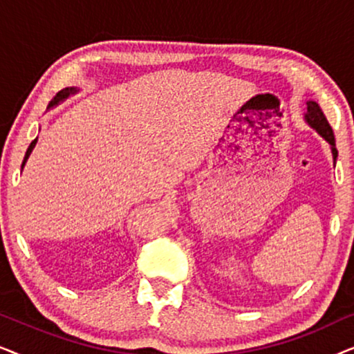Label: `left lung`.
I'll return each mask as SVG.
<instances>
[{"instance_id":"left-lung-1","label":"left lung","mask_w":354,"mask_h":354,"mask_svg":"<svg viewBox=\"0 0 354 354\" xmlns=\"http://www.w3.org/2000/svg\"><path fill=\"white\" fill-rule=\"evenodd\" d=\"M306 104H308V113H306V115H304V119L308 120V124L311 125V127L316 130V132L321 135L322 138H326L327 142L330 143L333 161H337L338 151L335 148V135H333L330 124H328V120L326 119V115H324L322 109L319 108V104L316 103V101H308Z\"/></svg>"}]
</instances>
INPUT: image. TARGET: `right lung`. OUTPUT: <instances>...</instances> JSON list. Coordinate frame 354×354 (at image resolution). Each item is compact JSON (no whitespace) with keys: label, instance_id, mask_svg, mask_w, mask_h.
Segmentation results:
<instances>
[{"label":"right lung","instance_id":"add662e5","mask_svg":"<svg viewBox=\"0 0 354 354\" xmlns=\"http://www.w3.org/2000/svg\"><path fill=\"white\" fill-rule=\"evenodd\" d=\"M75 91H77L75 88H64V90L57 91V93H56V96H55V98H53V100L50 101V104H48V108H53V106H55V104H57V103H59V101H62V100H64V98H67V96H69V95H72V93H75ZM35 145H37V138H35V140H33V142L30 143V147H28V148H27V153H26V158H24L22 167H24V164H26V161H27V158H28V156H30L32 149H33V148H35Z\"/></svg>","mask_w":354,"mask_h":354}]
</instances>
